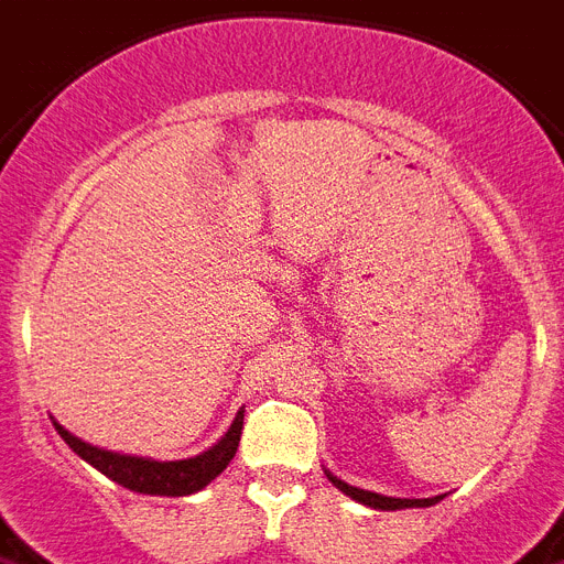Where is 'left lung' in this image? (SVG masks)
<instances>
[{
	"instance_id": "1",
	"label": "left lung",
	"mask_w": 564,
	"mask_h": 564,
	"mask_svg": "<svg viewBox=\"0 0 564 564\" xmlns=\"http://www.w3.org/2000/svg\"><path fill=\"white\" fill-rule=\"evenodd\" d=\"M332 478V484L337 490H343L346 496H351L355 501H362V505L377 507V510H403V507H430V505H438L444 496H435V499H389V496H380V492H369V490H357L351 484L339 481V478Z\"/></svg>"
}]
</instances>
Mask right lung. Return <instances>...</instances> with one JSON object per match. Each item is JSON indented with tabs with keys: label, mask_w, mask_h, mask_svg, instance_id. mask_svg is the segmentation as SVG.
Instances as JSON below:
<instances>
[{
	"label": "right lung",
	"mask_w": 564,
	"mask_h": 564,
	"mask_svg": "<svg viewBox=\"0 0 564 564\" xmlns=\"http://www.w3.org/2000/svg\"><path fill=\"white\" fill-rule=\"evenodd\" d=\"M241 426H245V415L239 412L225 438L218 441L213 449H207V453L187 460H149L109 453V449H97V446L86 444V441L74 438L72 432L63 430L59 423H54L59 438L72 446L83 460L100 469L111 481L123 484L126 490L149 492V496H189V492H198L202 487H207L221 469H227V464H230L236 449H239Z\"/></svg>",
	"instance_id": "obj_1"
}]
</instances>
